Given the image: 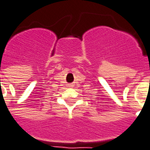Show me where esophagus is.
Instances as JSON below:
<instances>
[{
  "label": "esophagus",
  "instance_id": "esophagus-1",
  "mask_svg": "<svg viewBox=\"0 0 150 150\" xmlns=\"http://www.w3.org/2000/svg\"><path fill=\"white\" fill-rule=\"evenodd\" d=\"M69 86H72V85H69Z\"/></svg>",
  "mask_w": 150,
  "mask_h": 150
}]
</instances>
